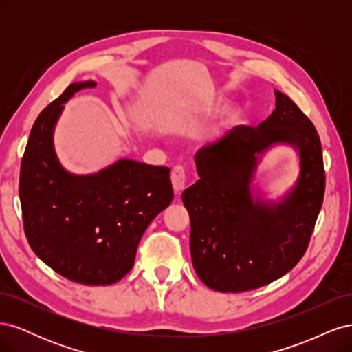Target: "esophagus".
Wrapping results in <instances>:
<instances>
[{
    "mask_svg": "<svg viewBox=\"0 0 352 352\" xmlns=\"http://www.w3.org/2000/svg\"><path fill=\"white\" fill-rule=\"evenodd\" d=\"M172 185H173V189H175V194L176 195L182 194V190L186 186V173H185V168L184 167L176 166L172 170Z\"/></svg>",
    "mask_w": 352,
    "mask_h": 352,
    "instance_id": "esophagus-1",
    "label": "esophagus"
}]
</instances>
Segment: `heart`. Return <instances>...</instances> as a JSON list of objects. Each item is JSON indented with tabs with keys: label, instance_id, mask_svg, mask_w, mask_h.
Wrapping results in <instances>:
<instances>
[{
	"label": "heart",
	"instance_id": "heart-1",
	"mask_svg": "<svg viewBox=\"0 0 352 352\" xmlns=\"http://www.w3.org/2000/svg\"><path fill=\"white\" fill-rule=\"evenodd\" d=\"M230 116H232V110H226L225 113H223V119H225V120H228Z\"/></svg>",
	"mask_w": 352,
	"mask_h": 352
}]
</instances>
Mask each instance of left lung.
<instances>
[{
	"label": "left lung",
	"instance_id": "obj_1",
	"mask_svg": "<svg viewBox=\"0 0 352 352\" xmlns=\"http://www.w3.org/2000/svg\"><path fill=\"white\" fill-rule=\"evenodd\" d=\"M276 109L258 127L236 126L195 155L199 180L184 190L190 257L202 283L219 292L257 289L292 270L310 242L324 197L320 138L298 105L276 89ZM291 144L300 176L280 201L252 195L259 157Z\"/></svg>",
	"mask_w": 352,
	"mask_h": 352
}]
</instances>
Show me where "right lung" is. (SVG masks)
Listing matches in <instances>:
<instances>
[{
	"instance_id": "1",
	"label": "right lung",
	"mask_w": 352,
	"mask_h": 352,
	"mask_svg": "<svg viewBox=\"0 0 352 352\" xmlns=\"http://www.w3.org/2000/svg\"><path fill=\"white\" fill-rule=\"evenodd\" d=\"M74 82L41 111L20 167L19 195L30 248L72 282L111 285L131 272L138 243L173 201L170 168L120 158L92 175H73L58 162L54 127Z\"/></svg>"
}]
</instances>
